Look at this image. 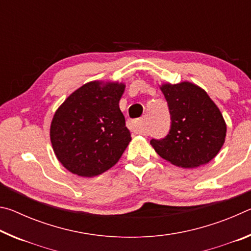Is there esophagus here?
I'll list each match as a JSON object with an SVG mask.
<instances>
[{
  "mask_svg": "<svg viewBox=\"0 0 251 251\" xmlns=\"http://www.w3.org/2000/svg\"><path fill=\"white\" fill-rule=\"evenodd\" d=\"M129 128H130V130H133L134 133L145 134V130H144V126H143V120H137V121L130 122L129 123Z\"/></svg>",
  "mask_w": 251,
  "mask_h": 251,
  "instance_id": "1",
  "label": "esophagus"
}]
</instances>
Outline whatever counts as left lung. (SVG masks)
I'll return each mask as SVG.
<instances>
[{
  "mask_svg": "<svg viewBox=\"0 0 251 251\" xmlns=\"http://www.w3.org/2000/svg\"><path fill=\"white\" fill-rule=\"evenodd\" d=\"M160 90L171 112L172 126L164 139L151 145L161 158L182 168H196L214 159L225 143L227 125L205 90L187 82L163 83Z\"/></svg>",
  "mask_w": 251,
  "mask_h": 251,
  "instance_id": "8db88e82",
  "label": "left lung"
}]
</instances>
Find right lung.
Returning a JSON list of instances; mask_svg holds the SVG:
<instances>
[{"mask_svg": "<svg viewBox=\"0 0 251 251\" xmlns=\"http://www.w3.org/2000/svg\"><path fill=\"white\" fill-rule=\"evenodd\" d=\"M125 84L92 80L55 112L50 128L54 154L67 171L95 177L115 165L131 141L120 109Z\"/></svg>", "mask_w": 251, "mask_h": 251, "instance_id": "1", "label": "right lung"}]
</instances>
